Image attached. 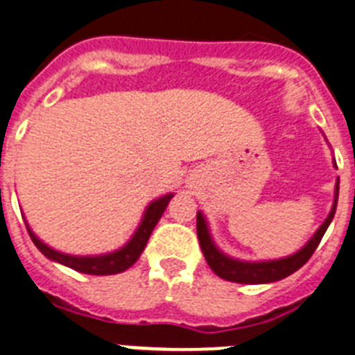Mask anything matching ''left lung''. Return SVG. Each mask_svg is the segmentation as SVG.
<instances>
[{
	"instance_id": "8db88e82",
	"label": "left lung",
	"mask_w": 355,
	"mask_h": 355,
	"mask_svg": "<svg viewBox=\"0 0 355 355\" xmlns=\"http://www.w3.org/2000/svg\"><path fill=\"white\" fill-rule=\"evenodd\" d=\"M338 196H339V180L336 183V194H334V205L330 210L329 218L324 219V223L318 228V232L310 237V241L301 248L300 252H295L292 256L283 257V259H274V261H239V259H232V257L225 256L223 252L219 250L212 241V236L209 232L207 221H205L203 214L198 212V239L199 247L203 250V256L209 263V266L214 270L216 276L221 279L232 281V283H247V285H257V283H272V281H279L283 277L294 274L295 270H300L304 263L309 261L314 250L318 248L321 237L324 236L327 228H329L330 221L334 219L336 214V207H338Z\"/></svg>"
}]
</instances>
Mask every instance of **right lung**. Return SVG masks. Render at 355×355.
<instances>
[{"mask_svg": "<svg viewBox=\"0 0 355 355\" xmlns=\"http://www.w3.org/2000/svg\"><path fill=\"white\" fill-rule=\"evenodd\" d=\"M174 194H166L163 198L152 201L148 207H146L145 214H143V219L137 230L134 232L130 241L121 247L119 250L110 252V254H103V256H69V254H63V252H58L54 248L46 247L45 243L40 241L36 237V234L32 232L31 227L26 225V230L31 234V239L34 241L40 252L45 257L52 259L55 263H61V265L69 266V268H74V270L81 272V274H92V276H112V274H119V272H125L127 268H130L134 263L139 259L141 252L145 250L146 241L150 237L152 230L157 225L159 218L165 212L166 205L172 199Z\"/></svg>", "mask_w": 355, "mask_h": 355, "instance_id": "right-lung-1", "label": "right lung"}]
</instances>
